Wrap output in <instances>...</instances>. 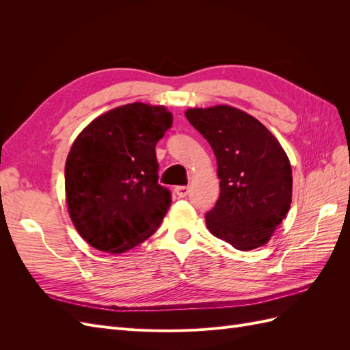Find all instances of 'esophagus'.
Wrapping results in <instances>:
<instances>
[{"label":"esophagus","instance_id":"esophagus-1","mask_svg":"<svg viewBox=\"0 0 350 350\" xmlns=\"http://www.w3.org/2000/svg\"><path fill=\"white\" fill-rule=\"evenodd\" d=\"M175 193L178 197H187L188 193H189V188L185 187V185H179L175 188Z\"/></svg>","mask_w":350,"mask_h":350}]
</instances>
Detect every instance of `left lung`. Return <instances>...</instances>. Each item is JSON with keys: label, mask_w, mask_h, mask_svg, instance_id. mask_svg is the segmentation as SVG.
Returning <instances> with one entry per match:
<instances>
[{"label": "left lung", "mask_w": 350, "mask_h": 350, "mask_svg": "<svg viewBox=\"0 0 350 350\" xmlns=\"http://www.w3.org/2000/svg\"><path fill=\"white\" fill-rule=\"evenodd\" d=\"M185 116L217 161L220 196L206 215L208 230L241 251L264 245L292 201V169L280 143L254 116L226 105Z\"/></svg>", "instance_id": "8db88e82"}]
</instances>
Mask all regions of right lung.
<instances>
[{
	"label": "right lung",
	"instance_id": "1",
	"mask_svg": "<svg viewBox=\"0 0 350 350\" xmlns=\"http://www.w3.org/2000/svg\"><path fill=\"white\" fill-rule=\"evenodd\" d=\"M171 125L165 107L134 102L98 116L72 143L66 162L68 213L92 247L124 252L162 224L172 198L157 183L154 147Z\"/></svg>",
	"mask_w": 350,
	"mask_h": 350
}]
</instances>
